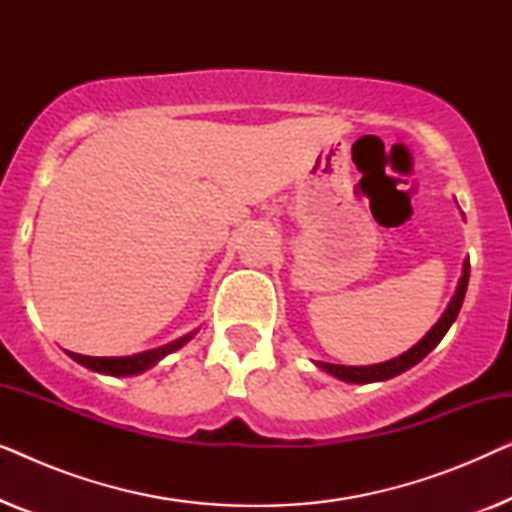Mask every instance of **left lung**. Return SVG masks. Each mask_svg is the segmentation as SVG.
<instances>
[{"instance_id":"left-lung-1","label":"left lung","mask_w":512,"mask_h":512,"mask_svg":"<svg viewBox=\"0 0 512 512\" xmlns=\"http://www.w3.org/2000/svg\"><path fill=\"white\" fill-rule=\"evenodd\" d=\"M468 270H471V265L468 261L464 263V275L459 279V286H457V293H454L452 303L447 305V310L443 317L436 326L431 328L429 333L424 335L422 340L417 342L415 347L408 349V352L398 356V359H391L387 363H377V366H335V363H317L321 370H326V373H331L333 377H338V380H345V382H361V384H368V382H382V380H389V377H396L405 373V370L417 366L419 361L424 359L426 354L431 352L433 347L438 345L440 340L445 338V333L450 331V326L454 324V319H457V314L461 310V303H464V296H466V289H468Z\"/></svg>"}]
</instances>
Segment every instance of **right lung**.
<instances>
[{"instance_id": "add662e5", "label": "right lung", "mask_w": 512, "mask_h": 512, "mask_svg": "<svg viewBox=\"0 0 512 512\" xmlns=\"http://www.w3.org/2000/svg\"><path fill=\"white\" fill-rule=\"evenodd\" d=\"M191 338H193V335H186V338L174 340V342H170V345L158 347V349H149V352H142V354H135V356H83V354H76V352H69V356H72L74 361H79L81 366L95 370V373L137 375V373H142V370L151 368L153 363L163 359L165 354H170V352H174V349H179L186 340H191Z\"/></svg>"}]
</instances>
